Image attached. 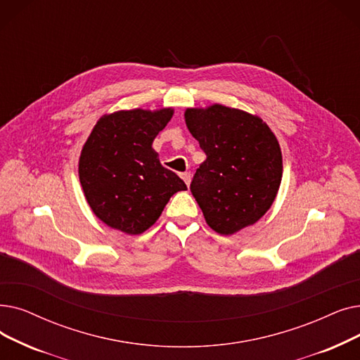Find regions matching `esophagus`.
<instances>
[{
	"mask_svg": "<svg viewBox=\"0 0 360 360\" xmlns=\"http://www.w3.org/2000/svg\"><path fill=\"white\" fill-rule=\"evenodd\" d=\"M181 178L184 179L186 186L190 185V182H191V174H190V172H184V174H181Z\"/></svg>",
	"mask_w": 360,
	"mask_h": 360,
	"instance_id": "obj_1",
	"label": "esophagus"
}]
</instances>
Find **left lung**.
Instances as JSON below:
<instances>
[{"label":"left lung","instance_id":"1","mask_svg":"<svg viewBox=\"0 0 360 360\" xmlns=\"http://www.w3.org/2000/svg\"><path fill=\"white\" fill-rule=\"evenodd\" d=\"M185 123L206 160L191 193L207 225L232 236L269 210L283 178L278 139L260 117L222 104L186 108Z\"/></svg>","mask_w":360,"mask_h":360}]
</instances>
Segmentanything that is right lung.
<instances>
[{
  "label": "right lung",
  "instance_id": "obj_1",
  "mask_svg": "<svg viewBox=\"0 0 360 360\" xmlns=\"http://www.w3.org/2000/svg\"><path fill=\"white\" fill-rule=\"evenodd\" d=\"M174 116V108L120 110L104 115L81 151L79 181L100 221L129 236L147 231L169 198L185 182L162 166L154 138Z\"/></svg>",
  "mask_w": 360,
  "mask_h": 360
}]
</instances>
